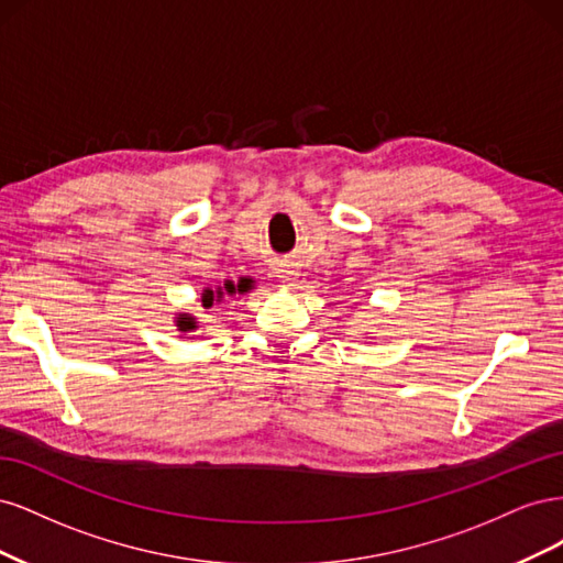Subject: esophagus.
Returning a JSON list of instances; mask_svg holds the SVG:
<instances>
[{
	"mask_svg": "<svg viewBox=\"0 0 563 563\" xmlns=\"http://www.w3.org/2000/svg\"><path fill=\"white\" fill-rule=\"evenodd\" d=\"M277 277L284 282V284H294L298 279V272L294 267H279Z\"/></svg>",
	"mask_w": 563,
	"mask_h": 563,
	"instance_id": "esophagus-1",
	"label": "esophagus"
}]
</instances>
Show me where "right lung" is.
I'll return each instance as SVG.
<instances>
[{"instance_id":"add662e5","label":"right lung","mask_w":563,"mask_h":563,"mask_svg":"<svg viewBox=\"0 0 563 563\" xmlns=\"http://www.w3.org/2000/svg\"><path fill=\"white\" fill-rule=\"evenodd\" d=\"M246 282V279H244ZM232 284V282H228L223 288H218V291H203V298H201V302H203V308H211L213 305V300H220L223 298V291H228V294H244V291H249V284ZM178 329L180 331H192V329H197V323H195V319L192 317H187V314H180L178 317Z\"/></svg>"}]
</instances>
